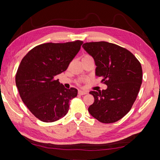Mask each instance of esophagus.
I'll return each mask as SVG.
<instances>
[{
    "label": "esophagus",
    "instance_id": "1",
    "mask_svg": "<svg viewBox=\"0 0 160 160\" xmlns=\"http://www.w3.org/2000/svg\"><path fill=\"white\" fill-rule=\"evenodd\" d=\"M78 94H79L80 95H85V94H88V92L83 91V90H79L78 91Z\"/></svg>",
    "mask_w": 160,
    "mask_h": 160
}]
</instances>
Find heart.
Masks as SVG:
<instances>
[{
	"mask_svg": "<svg viewBox=\"0 0 160 160\" xmlns=\"http://www.w3.org/2000/svg\"><path fill=\"white\" fill-rule=\"evenodd\" d=\"M90 57H91L90 56L88 55V54H85V55H84L82 58H90ZM85 80H86V79H80V80H78L77 83L78 84V85H80V84L82 83V82H84V81H85Z\"/></svg>",
	"mask_w": 160,
	"mask_h": 160,
	"instance_id": "b5f03b06",
	"label": "heart"
}]
</instances>
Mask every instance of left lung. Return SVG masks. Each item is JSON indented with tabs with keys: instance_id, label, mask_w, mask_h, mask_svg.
<instances>
[{
	"instance_id": "obj_1",
	"label": "left lung",
	"mask_w": 160,
	"mask_h": 160,
	"mask_svg": "<svg viewBox=\"0 0 160 160\" xmlns=\"http://www.w3.org/2000/svg\"><path fill=\"white\" fill-rule=\"evenodd\" d=\"M82 47L92 56L96 75L102 78L106 90L91 91L94 102L90 114L104 123L120 120L131 109L142 80L141 64L131 51L107 42H87Z\"/></svg>"
}]
</instances>
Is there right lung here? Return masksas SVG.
<instances>
[{
	"label": "right lung",
	"instance_id": "obj_1",
	"mask_svg": "<svg viewBox=\"0 0 160 160\" xmlns=\"http://www.w3.org/2000/svg\"><path fill=\"white\" fill-rule=\"evenodd\" d=\"M82 43L77 40L38 45L21 61L16 86L24 104L43 122H54L66 116L70 100L77 96V89L65 88L56 76L66 70Z\"/></svg>",
	"mask_w": 160,
	"mask_h": 160
}]
</instances>
